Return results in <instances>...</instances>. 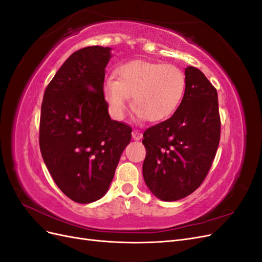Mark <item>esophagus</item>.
Segmentation results:
<instances>
[{"label": "esophagus", "mask_w": 262, "mask_h": 262, "mask_svg": "<svg viewBox=\"0 0 262 262\" xmlns=\"http://www.w3.org/2000/svg\"><path fill=\"white\" fill-rule=\"evenodd\" d=\"M142 133L141 132H139V131H137V130H134L133 132H132V138L136 140V141H139V140H141L142 139Z\"/></svg>", "instance_id": "esophagus-1"}]
</instances>
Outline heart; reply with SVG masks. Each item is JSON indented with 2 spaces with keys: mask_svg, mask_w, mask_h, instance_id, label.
<instances>
[{
  "mask_svg": "<svg viewBox=\"0 0 262 262\" xmlns=\"http://www.w3.org/2000/svg\"><path fill=\"white\" fill-rule=\"evenodd\" d=\"M185 89V74L176 66L136 60L119 67L116 80L106 78L102 94L117 120L125 117L132 96L137 117L158 122L173 114Z\"/></svg>",
  "mask_w": 262,
  "mask_h": 262,
  "instance_id": "b5f03b06",
  "label": "heart"
}]
</instances>
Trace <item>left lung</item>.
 <instances>
[{"label":"left lung","instance_id":"obj_1","mask_svg":"<svg viewBox=\"0 0 262 262\" xmlns=\"http://www.w3.org/2000/svg\"><path fill=\"white\" fill-rule=\"evenodd\" d=\"M186 89L169 119L145 130L144 181L156 198L176 201L207 177L220 143L217 92L193 67L185 69Z\"/></svg>","mask_w":262,"mask_h":262}]
</instances>
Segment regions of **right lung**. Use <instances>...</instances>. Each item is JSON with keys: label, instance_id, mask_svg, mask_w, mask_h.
Returning a JSON list of instances; mask_svg holds the SVG:
<instances>
[{"label": "right lung", "instance_id": "obj_1", "mask_svg": "<svg viewBox=\"0 0 262 262\" xmlns=\"http://www.w3.org/2000/svg\"><path fill=\"white\" fill-rule=\"evenodd\" d=\"M112 48L93 46L72 53L45 91L39 145L55 184L71 200L104 196L132 129L112 120L104 98Z\"/></svg>", "mask_w": 262, "mask_h": 262}]
</instances>
